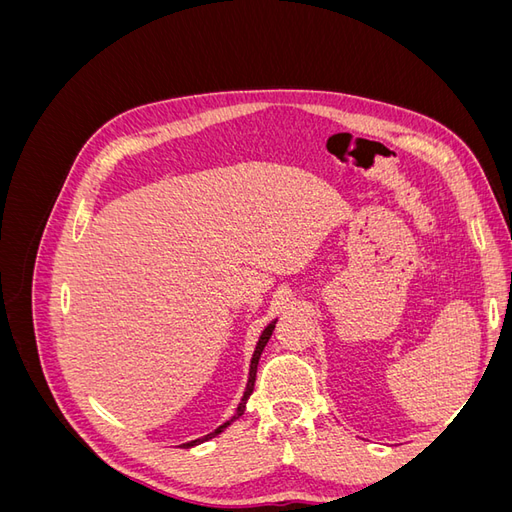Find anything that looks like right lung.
I'll list each match as a JSON object with an SVG mask.
<instances>
[{
	"label": "right lung",
	"mask_w": 512,
	"mask_h": 512,
	"mask_svg": "<svg viewBox=\"0 0 512 512\" xmlns=\"http://www.w3.org/2000/svg\"><path fill=\"white\" fill-rule=\"evenodd\" d=\"M275 322L277 320H273L269 327L260 333V339H258V344H256V350H254V354H252V363H250V378H247V386H245V393H243V397H241V401H239V406H237V412H235V416L230 418V421H226L224 425H220L218 429L215 431H211V433H207V436H203V438H198V440H192V442H185L183 446L185 448H190V446H196V444H203V442H207V440H211V438H215L218 436V433H222L230 423H235L237 418L245 412V404H247V399H250V395H252V391H254V382H256V369H258V361H260V354H262V350H265V346H267V342L271 339V335H273V329H275Z\"/></svg>",
	"instance_id": "right-lung-1"
}]
</instances>
